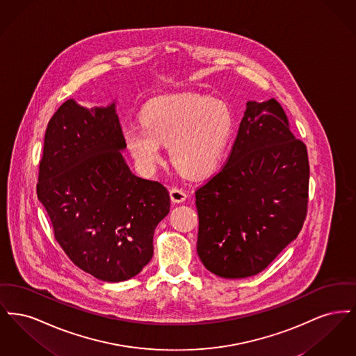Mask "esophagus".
<instances>
[{
    "label": "esophagus",
    "mask_w": 356,
    "mask_h": 356,
    "mask_svg": "<svg viewBox=\"0 0 356 356\" xmlns=\"http://www.w3.org/2000/svg\"><path fill=\"white\" fill-rule=\"evenodd\" d=\"M170 200L173 203H183L186 199V193L184 189L173 186L170 189Z\"/></svg>",
    "instance_id": "obj_1"
}]
</instances>
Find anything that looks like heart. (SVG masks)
<instances>
[{"instance_id": "heart-1", "label": "heart", "mask_w": 356, "mask_h": 356, "mask_svg": "<svg viewBox=\"0 0 356 356\" xmlns=\"http://www.w3.org/2000/svg\"><path fill=\"white\" fill-rule=\"evenodd\" d=\"M140 121L122 131L136 165L152 173L163 161V145H170L172 165L189 179H204L218 170L235 128L225 102L197 93L154 97L143 106Z\"/></svg>"}]
</instances>
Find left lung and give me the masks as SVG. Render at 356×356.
Returning a JSON list of instances; mask_svg holds the SVG:
<instances>
[{"mask_svg":"<svg viewBox=\"0 0 356 356\" xmlns=\"http://www.w3.org/2000/svg\"><path fill=\"white\" fill-rule=\"evenodd\" d=\"M308 181L307 148L280 104L247 102L224 168L196 191L204 267L225 279L267 268L303 227Z\"/></svg>","mask_w":356,"mask_h":356,"instance_id":"8db88e82","label":"left lung"}]
</instances>
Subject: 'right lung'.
I'll return each mask as SVG.
<instances>
[{
    "label": "right lung",
    "instance_id": "1",
    "mask_svg": "<svg viewBox=\"0 0 356 356\" xmlns=\"http://www.w3.org/2000/svg\"><path fill=\"white\" fill-rule=\"evenodd\" d=\"M125 148L116 102L88 109L70 99L48 124L37 184L64 252L109 283L151 261L154 228L170 213L167 188L134 175Z\"/></svg>",
    "mask_w": 356,
    "mask_h": 356
}]
</instances>
